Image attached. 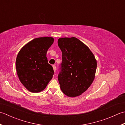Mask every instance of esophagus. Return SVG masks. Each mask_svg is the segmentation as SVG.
Listing matches in <instances>:
<instances>
[{"label": "esophagus", "mask_w": 125, "mask_h": 125, "mask_svg": "<svg viewBox=\"0 0 125 125\" xmlns=\"http://www.w3.org/2000/svg\"><path fill=\"white\" fill-rule=\"evenodd\" d=\"M53 70H54V72H55V71H56V66L55 65H53Z\"/></svg>", "instance_id": "esophagus-1"}]
</instances>
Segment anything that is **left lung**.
Wrapping results in <instances>:
<instances>
[{"label": "left lung", "instance_id": "1", "mask_svg": "<svg viewBox=\"0 0 125 125\" xmlns=\"http://www.w3.org/2000/svg\"><path fill=\"white\" fill-rule=\"evenodd\" d=\"M58 44L62 52L58 77L61 90L69 97L80 95L94 79L96 60L87 46L77 38H60Z\"/></svg>", "mask_w": 125, "mask_h": 125}]
</instances>
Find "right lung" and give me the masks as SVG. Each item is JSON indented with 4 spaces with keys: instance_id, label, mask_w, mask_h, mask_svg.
<instances>
[{
    "instance_id": "obj_1",
    "label": "right lung",
    "mask_w": 125,
    "mask_h": 125,
    "mask_svg": "<svg viewBox=\"0 0 125 125\" xmlns=\"http://www.w3.org/2000/svg\"><path fill=\"white\" fill-rule=\"evenodd\" d=\"M54 38H35L27 42L17 55L16 70L20 82L28 91L38 93L46 87L52 79L54 71L48 63L46 53Z\"/></svg>"
}]
</instances>
